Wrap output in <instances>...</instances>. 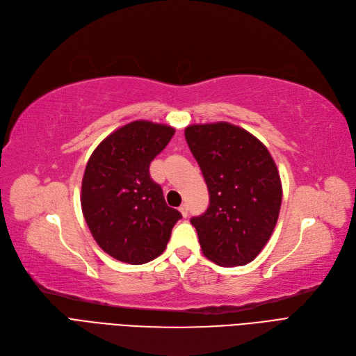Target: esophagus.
<instances>
[{
    "label": "esophagus",
    "instance_id": "34e87169",
    "mask_svg": "<svg viewBox=\"0 0 356 356\" xmlns=\"http://www.w3.org/2000/svg\"><path fill=\"white\" fill-rule=\"evenodd\" d=\"M179 211H181V214H182L184 217H187V216H188V207H187V204H182V206L179 207Z\"/></svg>",
    "mask_w": 356,
    "mask_h": 356
}]
</instances>
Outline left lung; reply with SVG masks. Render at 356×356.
I'll list each match as a JSON object with an SVG mask.
<instances>
[{"mask_svg":"<svg viewBox=\"0 0 356 356\" xmlns=\"http://www.w3.org/2000/svg\"><path fill=\"white\" fill-rule=\"evenodd\" d=\"M185 139L210 194L207 211L191 218L202 253L220 266L252 262L281 209L282 185L273 156L253 134L225 122L188 126Z\"/></svg>","mask_w":356,"mask_h":356,"instance_id":"left-lung-1","label":"left lung"}]
</instances>
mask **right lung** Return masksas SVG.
<instances>
[{"mask_svg":"<svg viewBox=\"0 0 356 356\" xmlns=\"http://www.w3.org/2000/svg\"><path fill=\"white\" fill-rule=\"evenodd\" d=\"M175 129L146 120L113 131L88 159L81 207L92 238L110 257L131 265L158 258L181 213L169 207L149 165Z\"/></svg>","mask_w":356,"mask_h":356,"instance_id":"right-lung-1","label":"right lung"}]
</instances>
